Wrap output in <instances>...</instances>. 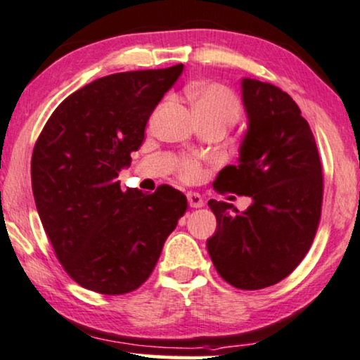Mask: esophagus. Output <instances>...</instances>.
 Segmentation results:
<instances>
[{
    "label": "esophagus",
    "instance_id": "obj_1",
    "mask_svg": "<svg viewBox=\"0 0 360 360\" xmlns=\"http://www.w3.org/2000/svg\"><path fill=\"white\" fill-rule=\"evenodd\" d=\"M188 201L191 207H202L204 206V199L201 198V194L198 193H188Z\"/></svg>",
    "mask_w": 360,
    "mask_h": 360
}]
</instances>
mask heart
I'll use <instances>...</instances> for the list:
<instances>
[{
    "mask_svg": "<svg viewBox=\"0 0 360 360\" xmlns=\"http://www.w3.org/2000/svg\"><path fill=\"white\" fill-rule=\"evenodd\" d=\"M188 98L199 117H226L236 122L243 111L239 98L224 84H194L188 88ZM177 172L181 179L191 183L201 177L202 167L195 159L184 158L179 161Z\"/></svg>",
    "mask_w": 360,
    "mask_h": 360,
    "instance_id": "obj_1",
    "label": "heart"
}]
</instances>
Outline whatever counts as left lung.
Instances as JSON below:
<instances>
[{
    "instance_id": "8db88e82",
    "label": "left lung",
    "mask_w": 360,
    "mask_h": 360,
    "mask_svg": "<svg viewBox=\"0 0 360 360\" xmlns=\"http://www.w3.org/2000/svg\"><path fill=\"white\" fill-rule=\"evenodd\" d=\"M249 117L238 166H226L217 193L249 195L244 212L211 199L217 231L207 240L214 267L238 289L274 285L301 264L321 221L324 177L316 139L288 93L257 79H243Z\"/></svg>"
}]
</instances>
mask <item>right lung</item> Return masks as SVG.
Returning <instances> with one entry per match:
<instances>
[{
  "instance_id": "right-lung-1",
  "label": "right lung",
  "mask_w": 360,
  "mask_h": 360,
  "mask_svg": "<svg viewBox=\"0 0 360 360\" xmlns=\"http://www.w3.org/2000/svg\"><path fill=\"white\" fill-rule=\"evenodd\" d=\"M183 70L176 65L93 81L54 109L36 141V209L63 269L84 289L121 295L141 288L188 209L186 195L167 184L144 194L121 191L117 181Z\"/></svg>"
}]
</instances>
